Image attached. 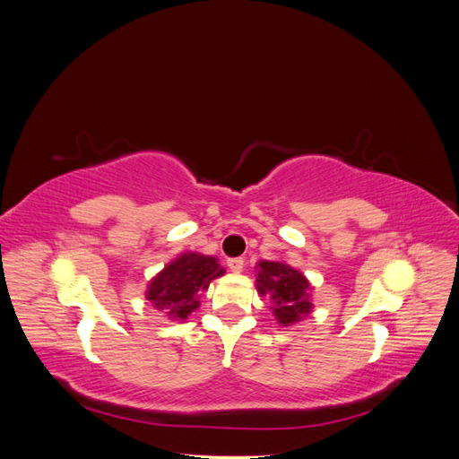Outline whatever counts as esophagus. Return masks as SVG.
I'll use <instances>...</instances> for the list:
<instances>
[{
	"mask_svg": "<svg viewBox=\"0 0 459 459\" xmlns=\"http://www.w3.org/2000/svg\"><path fill=\"white\" fill-rule=\"evenodd\" d=\"M228 268H230L233 273H241L243 268H245V260H243V258H230V260H228Z\"/></svg>",
	"mask_w": 459,
	"mask_h": 459,
	"instance_id": "esophagus-1",
	"label": "esophagus"
}]
</instances>
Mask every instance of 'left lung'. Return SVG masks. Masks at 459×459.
Instances as JSON below:
<instances>
[{"instance_id": "8db88e82", "label": "left lung", "mask_w": 459, "mask_h": 459, "mask_svg": "<svg viewBox=\"0 0 459 459\" xmlns=\"http://www.w3.org/2000/svg\"><path fill=\"white\" fill-rule=\"evenodd\" d=\"M255 270L256 293L272 302L270 310L277 325H295L312 314L314 285L300 270L285 260H260Z\"/></svg>"}]
</instances>
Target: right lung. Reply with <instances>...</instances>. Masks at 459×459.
I'll use <instances>...</instances> for the list:
<instances>
[{
  "instance_id": "right-lung-1",
  "label": "right lung",
  "mask_w": 459,
  "mask_h": 459,
  "mask_svg": "<svg viewBox=\"0 0 459 459\" xmlns=\"http://www.w3.org/2000/svg\"><path fill=\"white\" fill-rule=\"evenodd\" d=\"M224 273L226 270L220 266L216 256L186 251L151 277L145 299L170 322L184 324L193 312L199 310L201 293Z\"/></svg>"
}]
</instances>
